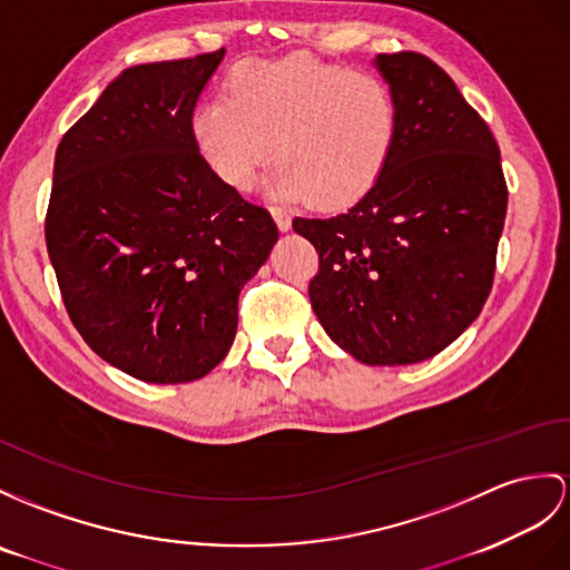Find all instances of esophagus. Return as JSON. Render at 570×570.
<instances>
[{"mask_svg":"<svg viewBox=\"0 0 570 570\" xmlns=\"http://www.w3.org/2000/svg\"><path fill=\"white\" fill-rule=\"evenodd\" d=\"M271 215H273L275 225H277V229H281V232H287L289 225H293V219H289V213L285 210V207L273 205V207H271Z\"/></svg>","mask_w":570,"mask_h":570,"instance_id":"esophagus-1","label":"esophagus"}]
</instances>
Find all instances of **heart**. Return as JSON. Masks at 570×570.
Wrapping results in <instances>:
<instances>
[{
    "mask_svg": "<svg viewBox=\"0 0 570 570\" xmlns=\"http://www.w3.org/2000/svg\"><path fill=\"white\" fill-rule=\"evenodd\" d=\"M190 128L227 186H252L273 142L275 196L341 207L363 196L390 161L399 108L382 77L302 52L239 62L227 96L200 104Z\"/></svg>",
    "mask_w": 570,
    "mask_h": 570,
    "instance_id": "b5f03b06",
    "label": "heart"
}]
</instances>
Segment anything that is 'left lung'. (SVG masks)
<instances>
[{"instance_id": "left-lung-1", "label": "left lung", "mask_w": 570, "mask_h": 570, "mask_svg": "<svg viewBox=\"0 0 570 570\" xmlns=\"http://www.w3.org/2000/svg\"><path fill=\"white\" fill-rule=\"evenodd\" d=\"M399 108L380 178L345 213L295 217L318 273V322L365 365H411L445 351L489 299L508 186L501 149L452 77L421 52L374 60Z\"/></svg>"}]
</instances>
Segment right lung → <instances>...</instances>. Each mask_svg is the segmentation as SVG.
Wrapping results in <instances>:
<instances>
[{"mask_svg":"<svg viewBox=\"0 0 570 570\" xmlns=\"http://www.w3.org/2000/svg\"><path fill=\"white\" fill-rule=\"evenodd\" d=\"M225 48L128 67L55 151L48 256L65 309L106 363L151 384L205 377L232 348L239 293L277 227L193 140Z\"/></svg>","mask_w":570,"mask_h":570,"instance_id":"add662e5","label":"right lung"}]
</instances>
